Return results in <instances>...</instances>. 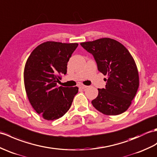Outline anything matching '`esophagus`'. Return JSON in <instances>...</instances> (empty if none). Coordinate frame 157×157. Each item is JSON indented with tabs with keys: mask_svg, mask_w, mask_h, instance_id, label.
<instances>
[{
	"mask_svg": "<svg viewBox=\"0 0 157 157\" xmlns=\"http://www.w3.org/2000/svg\"><path fill=\"white\" fill-rule=\"evenodd\" d=\"M87 86H85V85H80L79 86V87L80 88H82V89H85V88H86Z\"/></svg>",
	"mask_w": 157,
	"mask_h": 157,
	"instance_id": "obj_1",
	"label": "esophagus"
}]
</instances>
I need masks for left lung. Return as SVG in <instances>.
Segmentation results:
<instances>
[{
	"mask_svg": "<svg viewBox=\"0 0 157 157\" xmlns=\"http://www.w3.org/2000/svg\"><path fill=\"white\" fill-rule=\"evenodd\" d=\"M93 55L98 70L108 75L105 88L98 89L93 106L105 115L115 116L128 110L139 86L136 65L126 47L110 38L81 43Z\"/></svg>",
	"mask_w": 157,
	"mask_h": 157,
	"instance_id": "left-lung-1",
	"label": "left lung"
}]
</instances>
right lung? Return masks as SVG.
Segmentation results:
<instances>
[{
	"label": "right lung",
	"mask_w": 157,
	"mask_h": 157,
	"mask_svg": "<svg viewBox=\"0 0 157 157\" xmlns=\"http://www.w3.org/2000/svg\"><path fill=\"white\" fill-rule=\"evenodd\" d=\"M78 43L47 41L33 51L24 70L25 87L32 107L47 120L62 117L70 108L78 87H58Z\"/></svg>",
	"instance_id": "right-lung-1"
}]
</instances>
